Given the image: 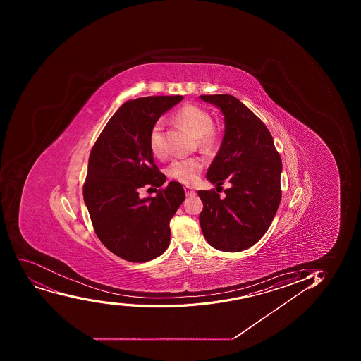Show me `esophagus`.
<instances>
[{"label": "esophagus", "instance_id": "1", "mask_svg": "<svg viewBox=\"0 0 361 361\" xmlns=\"http://www.w3.org/2000/svg\"><path fill=\"white\" fill-rule=\"evenodd\" d=\"M185 193H186V197H194L195 195V190L193 188H190V187L185 186Z\"/></svg>", "mask_w": 361, "mask_h": 361}]
</instances>
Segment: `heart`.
Listing matches in <instances>:
<instances>
[{
  "label": "heart",
  "instance_id": "1",
  "mask_svg": "<svg viewBox=\"0 0 361 361\" xmlns=\"http://www.w3.org/2000/svg\"><path fill=\"white\" fill-rule=\"evenodd\" d=\"M174 121L188 129L202 149H211L216 143V132L213 127V118L204 108L187 104L175 114ZM149 146L154 155L162 157L164 154V121L157 120L150 129ZM204 168V161L199 157L178 159L169 164L168 174L171 178L185 183L197 181Z\"/></svg>",
  "mask_w": 361,
  "mask_h": 361
}]
</instances>
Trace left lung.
Listing matches in <instances>:
<instances>
[{
	"mask_svg": "<svg viewBox=\"0 0 361 361\" xmlns=\"http://www.w3.org/2000/svg\"><path fill=\"white\" fill-rule=\"evenodd\" d=\"M200 99L225 116V134L208 168V181L215 186L225 180L231 183L224 199L214 190H199L201 231L216 250L241 252L264 236L278 211L281 159L264 122L236 97L216 94Z\"/></svg>",
	"mask_w": 361,
	"mask_h": 361,
	"instance_id": "obj_1",
	"label": "left lung"
}]
</instances>
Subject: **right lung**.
Segmentation results:
<instances>
[{
	"instance_id": "add662e5",
	"label": "right lung",
	"mask_w": 361,
	"mask_h": 361,
	"mask_svg": "<svg viewBox=\"0 0 361 361\" xmlns=\"http://www.w3.org/2000/svg\"><path fill=\"white\" fill-rule=\"evenodd\" d=\"M183 100L147 97L127 101L111 116L90 152L83 199L101 243L130 262L160 257L171 241L169 221L185 200L181 183L171 181L157 197L140 188L166 183L154 164L149 133L166 111Z\"/></svg>"
}]
</instances>
